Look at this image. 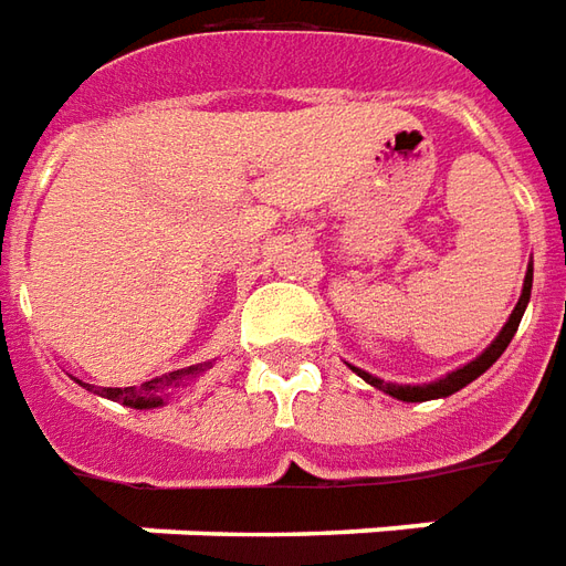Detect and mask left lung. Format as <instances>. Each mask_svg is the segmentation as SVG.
I'll return each instance as SVG.
<instances>
[{"label":"left lung","mask_w":566,"mask_h":566,"mask_svg":"<svg viewBox=\"0 0 566 566\" xmlns=\"http://www.w3.org/2000/svg\"><path fill=\"white\" fill-rule=\"evenodd\" d=\"M531 286H533V264L527 268V274H524V290H521L518 304H515V311L509 314L506 326L500 328V335L494 338V344H491L482 356H475L472 363L460 366L457 371H451V375H444V378L432 380V384H418V387H411V384H387V380L375 378V375H368V371H363V368H356V366L350 368H354L356 375L366 380V384H371V387H378V390L384 392H390L392 399H402V402H430V399H444V396H451V392L463 390L467 384H472L479 375H484V371H488V368L494 366L496 359L503 356V350L509 347V340L515 338V332H518L524 307H527V302H531Z\"/></svg>","instance_id":"8db88e82"}]
</instances>
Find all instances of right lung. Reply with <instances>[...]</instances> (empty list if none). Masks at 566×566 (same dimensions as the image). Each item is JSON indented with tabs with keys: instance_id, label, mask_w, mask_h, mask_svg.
Returning a JSON list of instances; mask_svg holds the SVG:
<instances>
[{
	"instance_id": "right-lung-1",
	"label": "right lung",
	"mask_w": 566,
	"mask_h": 566,
	"mask_svg": "<svg viewBox=\"0 0 566 566\" xmlns=\"http://www.w3.org/2000/svg\"><path fill=\"white\" fill-rule=\"evenodd\" d=\"M210 363H200V366H188V368H179V371H170V375H161V378H151L146 384H139V387H103L97 390L99 396H106L112 402H122L127 408H158L164 405L167 399V392L174 390V387H182L186 380L198 378L200 371H207ZM87 387V384H84ZM91 390V387H87Z\"/></svg>"
}]
</instances>
